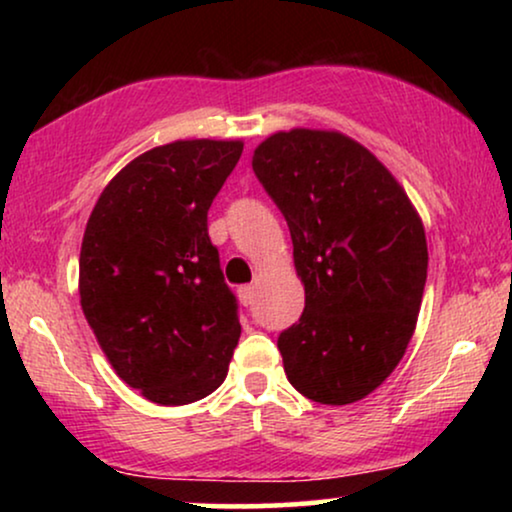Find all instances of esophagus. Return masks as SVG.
I'll use <instances>...</instances> for the list:
<instances>
[{
    "label": "esophagus",
    "instance_id": "1",
    "mask_svg": "<svg viewBox=\"0 0 512 512\" xmlns=\"http://www.w3.org/2000/svg\"><path fill=\"white\" fill-rule=\"evenodd\" d=\"M237 296H240V303L244 307H249L251 303H254V286H251V284L240 286V289H237Z\"/></svg>",
    "mask_w": 512,
    "mask_h": 512
}]
</instances>
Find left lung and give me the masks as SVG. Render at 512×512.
<instances>
[{
	"instance_id": "1",
	"label": "left lung",
	"mask_w": 512,
	"mask_h": 512,
	"mask_svg": "<svg viewBox=\"0 0 512 512\" xmlns=\"http://www.w3.org/2000/svg\"><path fill=\"white\" fill-rule=\"evenodd\" d=\"M251 165L305 284L303 314L277 338L284 373L317 403L359 401L415 333L429 268L422 221L387 167L340 132H277Z\"/></svg>"
}]
</instances>
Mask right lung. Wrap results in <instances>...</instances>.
Segmentation results:
<instances>
[{
  "instance_id": "obj_1",
  "label": "right lung",
  "mask_w": 512,
  "mask_h": 512,
  "mask_svg": "<svg viewBox=\"0 0 512 512\" xmlns=\"http://www.w3.org/2000/svg\"><path fill=\"white\" fill-rule=\"evenodd\" d=\"M242 142L188 139L125 165L90 214L81 307L118 377L153 403L186 405L221 387L240 340L207 212Z\"/></svg>"
}]
</instances>
